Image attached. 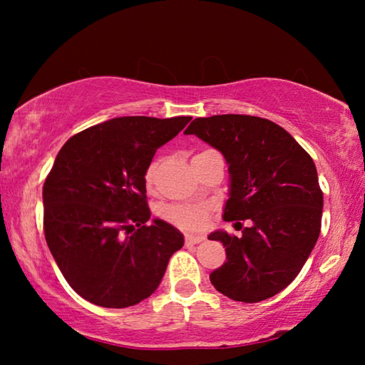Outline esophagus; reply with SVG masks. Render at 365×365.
I'll use <instances>...</instances> for the list:
<instances>
[{
  "label": "esophagus",
  "instance_id": "1",
  "mask_svg": "<svg viewBox=\"0 0 365 365\" xmlns=\"http://www.w3.org/2000/svg\"><path fill=\"white\" fill-rule=\"evenodd\" d=\"M205 237H200V235H187V238H185V243L187 245H197L201 243Z\"/></svg>",
  "mask_w": 365,
  "mask_h": 365
}]
</instances>
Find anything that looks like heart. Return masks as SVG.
I'll return each instance as SVG.
<instances>
[{"label": "heart", "mask_w": 365, "mask_h": 365, "mask_svg": "<svg viewBox=\"0 0 365 365\" xmlns=\"http://www.w3.org/2000/svg\"><path fill=\"white\" fill-rule=\"evenodd\" d=\"M207 153V151H202ZM201 154V153H200ZM158 164L153 163L146 170V182L151 183L154 174H156ZM207 215H209V207L206 205H170L163 209V217L174 224L177 227L183 228V230H197V228H202L207 224Z\"/></svg>", "instance_id": "1"}]
</instances>
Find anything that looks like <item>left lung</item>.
I'll use <instances>...</instances> for the list:
<instances>
[{
    "instance_id": "8db88e82",
    "label": "left lung",
    "mask_w": 365,
    "mask_h": 365,
    "mask_svg": "<svg viewBox=\"0 0 365 365\" xmlns=\"http://www.w3.org/2000/svg\"><path fill=\"white\" fill-rule=\"evenodd\" d=\"M185 133L224 154L230 174L224 220L251 222L240 238L224 230L207 237L227 252L211 283L233 301L272 298L296 279L319 238L324 193L316 164L285 128L262 117H197Z\"/></svg>"
}]
</instances>
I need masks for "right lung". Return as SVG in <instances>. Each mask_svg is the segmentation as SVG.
<instances>
[{
  "mask_svg": "<svg viewBox=\"0 0 365 365\" xmlns=\"http://www.w3.org/2000/svg\"><path fill=\"white\" fill-rule=\"evenodd\" d=\"M191 117L127 115L73 135L43 185V228L64 279L83 299L128 307L159 287L183 235L150 220L146 170Z\"/></svg>",
  "mask_w": 365,
  "mask_h": 365,
  "instance_id": "right-lung-1",
  "label": "right lung"
}]
</instances>
